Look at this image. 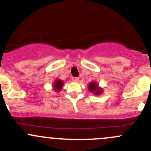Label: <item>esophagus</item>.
<instances>
[{
	"instance_id": "34e87169",
	"label": "esophagus",
	"mask_w": 151,
	"mask_h": 151,
	"mask_svg": "<svg viewBox=\"0 0 151 151\" xmlns=\"http://www.w3.org/2000/svg\"><path fill=\"white\" fill-rule=\"evenodd\" d=\"M78 78H77V77H73V81L74 82H78Z\"/></svg>"
}]
</instances>
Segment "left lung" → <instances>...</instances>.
Listing matches in <instances>:
<instances>
[{"mask_svg": "<svg viewBox=\"0 0 151 151\" xmlns=\"http://www.w3.org/2000/svg\"><path fill=\"white\" fill-rule=\"evenodd\" d=\"M88 89H89V92H92L95 95H100L104 92V89L100 87L99 85L96 81L90 82L88 85Z\"/></svg>", "mask_w": 151, "mask_h": 151, "instance_id": "left-lung-1", "label": "left lung"}]
</instances>
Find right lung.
Wrapping results in <instances>:
<instances>
[{"instance_id": "1", "label": "right lung", "mask_w": 151, "mask_h": 151, "mask_svg": "<svg viewBox=\"0 0 151 151\" xmlns=\"http://www.w3.org/2000/svg\"><path fill=\"white\" fill-rule=\"evenodd\" d=\"M64 85V82L63 81L61 80V79H56V80L54 81V82H53V90L56 91V92H60L61 89H62V86H63Z\"/></svg>"}]
</instances>
